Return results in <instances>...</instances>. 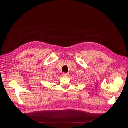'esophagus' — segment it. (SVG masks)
Masks as SVG:
<instances>
[{
	"mask_svg": "<svg viewBox=\"0 0 128 128\" xmlns=\"http://www.w3.org/2000/svg\"><path fill=\"white\" fill-rule=\"evenodd\" d=\"M63 75L64 76H68L69 75V74H68V73H64Z\"/></svg>",
	"mask_w": 128,
	"mask_h": 128,
	"instance_id": "34e87169",
	"label": "esophagus"
}]
</instances>
